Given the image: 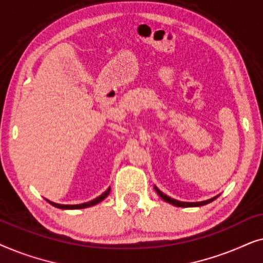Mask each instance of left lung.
Masks as SVG:
<instances>
[{
	"label": "left lung",
	"instance_id": "left-lung-1",
	"mask_svg": "<svg viewBox=\"0 0 263 263\" xmlns=\"http://www.w3.org/2000/svg\"><path fill=\"white\" fill-rule=\"evenodd\" d=\"M154 189H156V192L158 193V195H159L161 199L165 201V202L174 204V206H176V207H200V206H204V204L210 203V202H212V201H214L215 199H217V197H219V195H217V196L212 197V199H210V200L200 201V202H183V201L175 200V199H172V197H170V196L165 195V194L163 192H160V190L158 189L156 185H154Z\"/></svg>",
	"mask_w": 263,
	"mask_h": 263
}]
</instances>
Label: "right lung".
<instances>
[{
	"mask_svg": "<svg viewBox=\"0 0 263 263\" xmlns=\"http://www.w3.org/2000/svg\"><path fill=\"white\" fill-rule=\"evenodd\" d=\"M110 194V188L106 190V192H104L102 195L96 197L95 200L92 201H88V202H85V203H80V204H60V203H55V202H51V201L46 200L50 204H52L53 207H57V208H61V210H81V208H87V207H92L95 206V204L102 202V201L105 199V197L109 196Z\"/></svg>",
	"mask_w": 263,
	"mask_h": 263,
	"instance_id": "add662e5",
	"label": "right lung"
}]
</instances>
